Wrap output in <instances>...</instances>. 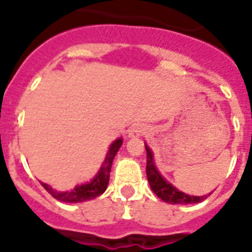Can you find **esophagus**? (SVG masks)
<instances>
[{
    "mask_svg": "<svg viewBox=\"0 0 252 252\" xmlns=\"http://www.w3.org/2000/svg\"><path fill=\"white\" fill-rule=\"evenodd\" d=\"M144 130H145V126H142V124H133V126H130L129 136L130 137H137V136H141V134L144 133Z\"/></svg>",
    "mask_w": 252,
    "mask_h": 252,
    "instance_id": "obj_1",
    "label": "esophagus"
}]
</instances>
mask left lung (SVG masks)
I'll list each match as a JSON object with an SVG mask.
<instances>
[{"mask_svg": "<svg viewBox=\"0 0 252 252\" xmlns=\"http://www.w3.org/2000/svg\"><path fill=\"white\" fill-rule=\"evenodd\" d=\"M146 149V176L149 180L150 187L153 192L159 197L161 200L166 201L168 204H193L200 203L204 199H207L208 196H191L184 193V192L178 191L174 186L167 183L161 174L157 171V168L154 166L153 162V154L149 146L145 145Z\"/></svg>", "mask_w": 252, "mask_h": 252, "instance_id": "left-lung-1", "label": "left lung"}]
</instances>
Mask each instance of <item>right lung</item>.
I'll return each instance as SVG.
<instances>
[{
	"mask_svg": "<svg viewBox=\"0 0 252 252\" xmlns=\"http://www.w3.org/2000/svg\"><path fill=\"white\" fill-rule=\"evenodd\" d=\"M123 144V138H118L116 141L111 145L108 153H107L106 161L103 163L100 171L98 172V175L95 176L94 179L91 180L90 183L81 184L77 186L74 189L66 192H59L55 191L52 187H49L48 184L41 183V186L45 188V191L51 193L56 200L64 201V203H82V201H87V200L95 199L99 195H102L103 192L106 191L107 184L110 180V172L111 166H112V161H114L115 156L118 153V150L120 149V146Z\"/></svg>",
	"mask_w": 252,
	"mask_h": 252,
	"instance_id": "obj_1",
	"label": "right lung"
}]
</instances>
